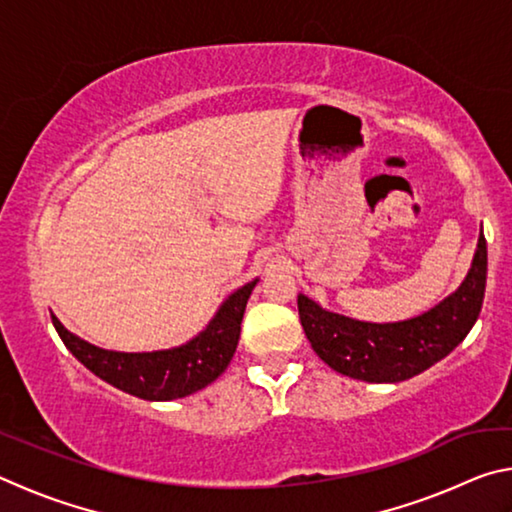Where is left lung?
<instances>
[{"instance_id":"obj_1","label":"left lung","mask_w":512,"mask_h":512,"mask_svg":"<svg viewBox=\"0 0 512 512\" xmlns=\"http://www.w3.org/2000/svg\"><path fill=\"white\" fill-rule=\"evenodd\" d=\"M488 275V248L481 232L470 271L452 296L400 323H363L327 311L298 296L300 323L311 348L329 368L370 384L411 379L445 359L479 318Z\"/></svg>"}]
</instances>
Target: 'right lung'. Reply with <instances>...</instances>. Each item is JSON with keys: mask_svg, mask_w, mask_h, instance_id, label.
I'll use <instances>...</instances> for the list:
<instances>
[{"mask_svg": "<svg viewBox=\"0 0 512 512\" xmlns=\"http://www.w3.org/2000/svg\"><path fill=\"white\" fill-rule=\"evenodd\" d=\"M257 282L259 280L248 282L225 298L201 334L171 350H103L69 332L54 314H51V323L65 348L99 379L140 400L169 402L201 391L228 368L239 343L246 302Z\"/></svg>", "mask_w": 512, "mask_h": 512, "instance_id": "obj_1", "label": "right lung"}]
</instances>
